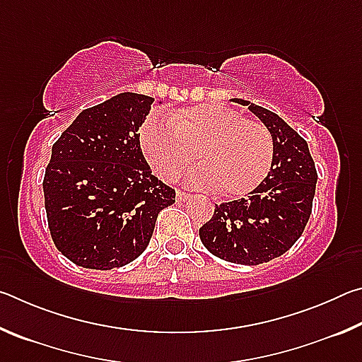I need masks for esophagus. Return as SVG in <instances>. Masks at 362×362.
<instances>
[{
    "mask_svg": "<svg viewBox=\"0 0 362 362\" xmlns=\"http://www.w3.org/2000/svg\"><path fill=\"white\" fill-rule=\"evenodd\" d=\"M175 198H177V201H187V199L192 198V194L187 193V192H183V189H177Z\"/></svg>",
    "mask_w": 362,
    "mask_h": 362,
    "instance_id": "obj_1",
    "label": "esophagus"
}]
</instances>
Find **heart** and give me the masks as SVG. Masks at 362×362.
Segmentation results:
<instances>
[{"mask_svg":"<svg viewBox=\"0 0 362 362\" xmlns=\"http://www.w3.org/2000/svg\"><path fill=\"white\" fill-rule=\"evenodd\" d=\"M169 122L173 128L150 115L140 127L142 150L163 179H179L198 158L201 166L188 180L236 198L254 192L272 170L274 140L259 119L243 118L225 105L201 103L177 110Z\"/></svg>","mask_w":362,"mask_h":362,"instance_id":"1","label":"heart"}]
</instances>
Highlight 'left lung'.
I'll list each match as a JSON object with an SVG mask.
<instances>
[{
	"instance_id": "1",
	"label": "left lung",
	"mask_w": 362,
	"mask_h": 362,
	"mask_svg": "<svg viewBox=\"0 0 362 362\" xmlns=\"http://www.w3.org/2000/svg\"><path fill=\"white\" fill-rule=\"evenodd\" d=\"M265 124L274 140L273 166L247 198L216 204L199 228L204 247L218 259L259 265L287 252L302 236L313 207L316 168L308 144L276 113L235 99Z\"/></svg>"
}]
</instances>
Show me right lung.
<instances>
[{
    "label": "right lung",
    "instance_id": "add662e5",
    "mask_svg": "<svg viewBox=\"0 0 362 362\" xmlns=\"http://www.w3.org/2000/svg\"><path fill=\"white\" fill-rule=\"evenodd\" d=\"M153 97L122 93L83 110L52 145L42 180L52 241L90 269L124 267L144 252L175 189L151 174L139 127Z\"/></svg>",
    "mask_w": 362,
    "mask_h": 362
}]
</instances>
